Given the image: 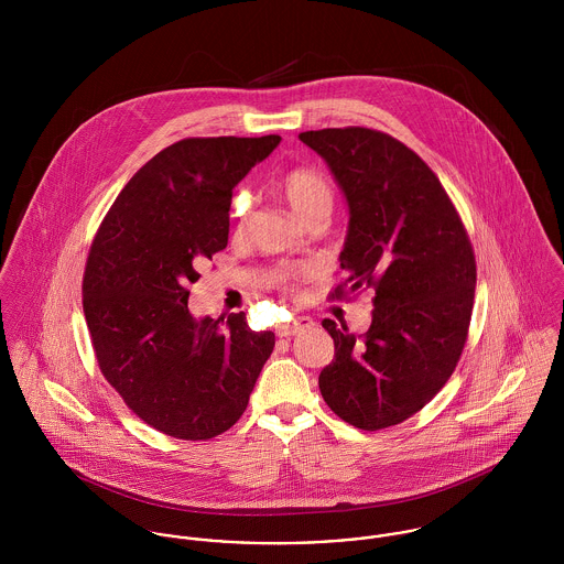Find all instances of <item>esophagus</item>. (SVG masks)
Listing matches in <instances>:
<instances>
[{
	"label": "esophagus",
	"instance_id": "1",
	"mask_svg": "<svg viewBox=\"0 0 564 564\" xmlns=\"http://www.w3.org/2000/svg\"><path fill=\"white\" fill-rule=\"evenodd\" d=\"M311 325H313L311 319L302 317V319H297V322L284 323V325H280V327H278V334H280V336H284V338H291V336H295L300 329H304V327H311Z\"/></svg>",
	"mask_w": 564,
	"mask_h": 564
}]
</instances>
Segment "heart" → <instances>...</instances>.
<instances>
[{"label":"heart","instance_id":"b5f03b06","mask_svg":"<svg viewBox=\"0 0 564 564\" xmlns=\"http://www.w3.org/2000/svg\"><path fill=\"white\" fill-rule=\"evenodd\" d=\"M280 193L284 202L291 206V210L308 224L317 215H329L334 204V191L332 184L323 177L319 171L313 169H291L280 180ZM235 215L239 219V230H242L247 221V202L239 197L235 204ZM311 273L308 267H300L295 271H282L278 282L280 284H295L297 280H304Z\"/></svg>","mask_w":564,"mask_h":564}]
</instances>
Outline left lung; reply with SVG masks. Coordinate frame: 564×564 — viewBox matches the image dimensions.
<instances>
[{"label": "left lung", "mask_w": 564, "mask_h": 564, "mask_svg": "<svg viewBox=\"0 0 564 564\" xmlns=\"http://www.w3.org/2000/svg\"><path fill=\"white\" fill-rule=\"evenodd\" d=\"M327 162L347 206V273L332 300L373 289L371 325L356 336L323 319L334 360L319 376L325 403L373 432L419 412L452 378L467 343L476 256L449 195L402 141L369 128L302 132Z\"/></svg>", "instance_id": "1"}]
</instances>
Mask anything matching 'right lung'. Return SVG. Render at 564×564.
<instances>
[{
    "label": "right lung",
    "mask_w": 564,
    "mask_h": 564,
    "mask_svg": "<svg viewBox=\"0 0 564 564\" xmlns=\"http://www.w3.org/2000/svg\"><path fill=\"white\" fill-rule=\"evenodd\" d=\"M278 134L184 139L145 162L104 217L82 306L97 365L126 405L162 434L206 441L241 419L273 351L245 313L195 319L188 284L228 245L232 188Z\"/></svg>",
    "instance_id": "right-lung-1"
}]
</instances>
